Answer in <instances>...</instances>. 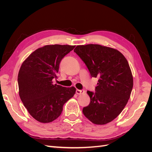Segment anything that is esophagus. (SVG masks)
Instances as JSON below:
<instances>
[{
    "label": "esophagus",
    "mask_w": 152,
    "mask_h": 152,
    "mask_svg": "<svg viewBox=\"0 0 152 152\" xmlns=\"http://www.w3.org/2000/svg\"><path fill=\"white\" fill-rule=\"evenodd\" d=\"M84 93H85V91H84V89H81V90L77 89V90H76V94H84Z\"/></svg>",
    "instance_id": "obj_1"
}]
</instances>
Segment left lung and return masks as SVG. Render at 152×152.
I'll return each instance as SVG.
<instances>
[{"label": "left lung", "instance_id": "left-lung-1", "mask_svg": "<svg viewBox=\"0 0 152 152\" xmlns=\"http://www.w3.org/2000/svg\"><path fill=\"white\" fill-rule=\"evenodd\" d=\"M88 68L92 77H98L95 92L87 91L91 102L83 108L86 118L104 125L120 114L130 98L133 78L128 61L118 50L98 44L77 45L73 50Z\"/></svg>", "mask_w": 152, "mask_h": 152}]
</instances>
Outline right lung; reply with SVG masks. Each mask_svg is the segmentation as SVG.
Wrapping results in <instances>:
<instances>
[{"instance_id": "add662e5", "label": "right lung", "mask_w": 152, "mask_h": 152, "mask_svg": "<svg viewBox=\"0 0 152 152\" xmlns=\"http://www.w3.org/2000/svg\"><path fill=\"white\" fill-rule=\"evenodd\" d=\"M75 45H48L32 53L22 63L18 76L19 94L28 112L40 122H53L64 104L75 93L74 87L54 84L61 59Z\"/></svg>"}]
</instances>
